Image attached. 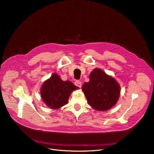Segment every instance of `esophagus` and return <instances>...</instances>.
<instances>
[{
	"label": "esophagus",
	"instance_id": "obj_1",
	"mask_svg": "<svg viewBox=\"0 0 154 154\" xmlns=\"http://www.w3.org/2000/svg\"><path fill=\"white\" fill-rule=\"evenodd\" d=\"M74 84H75L77 87H78L79 88H81L82 87V82L79 80H76L74 83Z\"/></svg>",
	"mask_w": 154,
	"mask_h": 154
}]
</instances>
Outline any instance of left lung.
Instances as JSON below:
<instances>
[{
  "mask_svg": "<svg viewBox=\"0 0 154 154\" xmlns=\"http://www.w3.org/2000/svg\"><path fill=\"white\" fill-rule=\"evenodd\" d=\"M90 80L82 86L87 101L93 109L100 111L110 109L117 103L120 87L114 78L100 69L91 73Z\"/></svg>",
  "mask_w": 154,
  "mask_h": 154,
  "instance_id": "obj_1",
  "label": "left lung"
}]
</instances>
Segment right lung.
<instances>
[{
  "label": "right lung",
  "mask_w": 154,
  "mask_h": 154,
  "mask_svg": "<svg viewBox=\"0 0 154 154\" xmlns=\"http://www.w3.org/2000/svg\"><path fill=\"white\" fill-rule=\"evenodd\" d=\"M78 88L70 81L64 82L57 74H53L41 88L40 94L44 103L52 109H57L68 103L71 92Z\"/></svg>",
  "instance_id": "right-lung-1"
}]
</instances>
